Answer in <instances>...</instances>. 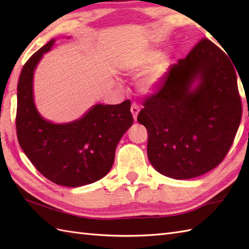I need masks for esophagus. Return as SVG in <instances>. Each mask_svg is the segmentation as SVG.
I'll use <instances>...</instances> for the list:
<instances>
[{"label":"esophagus","instance_id":"obj_1","mask_svg":"<svg viewBox=\"0 0 249 249\" xmlns=\"http://www.w3.org/2000/svg\"><path fill=\"white\" fill-rule=\"evenodd\" d=\"M139 106L137 105V104H133L131 105V107H130V111H131V114H133V118H134V120L135 121H137V115H138V113H139Z\"/></svg>","mask_w":249,"mask_h":249}]
</instances>
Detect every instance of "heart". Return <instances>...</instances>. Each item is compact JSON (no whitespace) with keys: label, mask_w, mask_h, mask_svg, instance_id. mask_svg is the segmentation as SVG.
<instances>
[{"label":"heart","mask_w":249,"mask_h":249,"mask_svg":"<svg viewBox=\"0 0 249 249\" xmlns=\"http://www.w3.org/2000/svg\"><path fill=\"white\" fill-rule=\"evenodd\" d=\"M171 65L170 57L155 49H144L121 57L119 70L125 76H136L142 73L139 79V91L142 94H151L160 86Z\"/></svg>","instance_id":"obj_1"}]
</instances>
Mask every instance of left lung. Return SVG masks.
Instances as JSON below:
<instances>
[{
  "label": "left lung",
  "instance_id": "1",
  "mask_svg": "<svg viewBox=\"0 0 249 249\" xmlns=\"http://www.w3.org/2000/svg\"><path fill=\"white\" fill-rule=\"evenodd\" d=\"M229 57L202 39L145 99L137 120L149 134L151 165L162 176L200 177L228 153L242 116L237 71Z\"/></svg>",
  "mask_w": 249,
  "mask_h": 249
}]
</instances>
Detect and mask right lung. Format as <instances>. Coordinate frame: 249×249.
<instances>
[{"label":"right lung","instance_id":"1","mask_svg":"<svg viewBox=\"0 0 249 249\" xmlns=\"http://www.w3.org/2000/svg\"><path fill=\"white\" fill-rule=\"evenodd\" d=\"M70 38V37H68ZM56 39L25 63L17 88L18 141L33 166L61 186L79 187L98 181L114 162L115 149L133 125L130 100L119 105L96 104L81 118L67 123L46 120L34 102V72Z\"/></svg>","mask_w":249,"mask_h":249}]
</instances>
